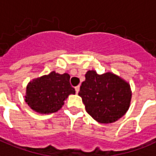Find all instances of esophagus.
<instances>
[{
    "instance_id": "obj_1",
    "label": "esophagus",
    "mask_w": 156,
    "mask_h": 156,
    "mask_svg": "<svg viewBox=\"0 0 156 156\" xmlns=\"http://www.w3.org/2000/svg\"><path fill=\"white\" fill-rule=\"evenodd\" d=\"M79 89H80V87H79V86L75 87V91H76V93H78V92H79Z\"/></svg>"
}]
</instances>
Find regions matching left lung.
I'll return each mask as SVG.
<instances>
[{
    "label": "left lung",
    "instance_id": "8db88e82",
    "mask_svg": "<svg viewBox=\"0 0 156 156\" xmlns=\"http://www.w3.org/2000/svg\"><path fill=\"white\" fill-rule=\"evenodd\" d=\"M85 109L100 123H112L124 116L130 106V85L112 73L87 71L78 93Z\"/></svg>",
    "mask_w": 156,
    "mask_h": 156
}]
</instances>
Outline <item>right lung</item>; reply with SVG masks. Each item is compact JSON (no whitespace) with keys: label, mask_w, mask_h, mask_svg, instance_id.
<instances>
[{"label":"right lung","mask_w":156,"mask_h":156,"mask_svg":"<svg viewBox=\"0 0 156 156\" xmlns=\"http://www.w3.org/2000/svg\"><path fill=\"white\" fill-rule=\"evenodd\" d=\"M68 73L51 72L30 82L26 88L25 101L39 113H53L59 110L69 94H75Z\"/></svg>","instance_id":"1"}]
</instances>
